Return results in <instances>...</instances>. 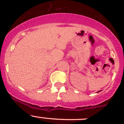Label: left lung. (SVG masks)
Listing matches in <instances>:
<instances>
[{
    "mask_svg": "<svg viewBox=\"0 0 124 124\" xmlns=\"http://www.w3.org/2000/svg\"><path fill=\"white\" fill-rule=\"evenodd\" d=\"M100 91H98V92H100Z\"/></svg>",
    "mask_w": 124,
    "mask_h": 124,
    "instance_id": "1",
    "label": "left lung"
}]
</instances>
